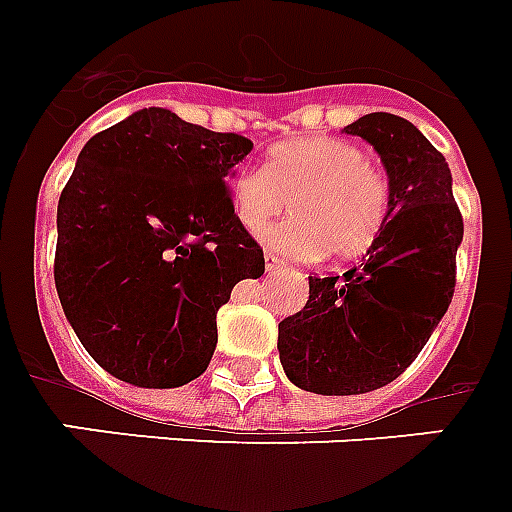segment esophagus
<instances>
[{
    "label": "esophagus",
    "instance_id": "obj_1",
    "mask_svg": "<svg viewBox=\"0 0 512 512\" xmlns=\"http://www.w3.org/2000/svg\"><path fill=\"white\" fill-rule=\"evenodd\" d=\"M264 264H267V272H280V269H285V261L277 259L275 253H267V256H264Z\"/></svg>",
    "mask_w": 512,
    "mask_h": 512
}]
</instances>
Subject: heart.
<instances>
[{
    "label": "heart",
    "mask_w": 512,
    "mask_h": 512,
    "mask_svg": "<svg viewBox=\"0 0 512 512\" xmlns=\"http://www.w3.org/2000/svg\"><path fill=\"white\" fill-rule=\"evenodd\" d=\"M240 227L261 232L282 208L293 211L269 227L261 243L290 259H357L378 240L386 222V179L365 153L335 137L280 142L264 169H240L227 182Z\"/></svg>",
    "instance_id": "obj_1"
}]
</instances>
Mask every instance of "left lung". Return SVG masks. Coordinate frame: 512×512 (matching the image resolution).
<instances>
[{
    "mask_svg": "<svg viewBox=\"0 0 512 512\" xmlns=\"http://www.w3.org/2000/svg\"><path fill=\"white\" fill-rule=\"evenodd\" d=\"M380 155L386 222L362 264L309 277V301L280 322L277 349L293 386L322 396L367 394L415 362L455 293L463 216L452 171L420 129L394 113L343 126Z\"/></svg>",
    "mask_w": 512,
    "mask_h": 512,
    "instance_id": "8db88e82",
    "label": "left lung"
}]
</instances>
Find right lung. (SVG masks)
<instances>
[{"label": "right lung", "instance_id": "obj_1", "mask_svg": "<svg viewBox=\"0 0 512 512\" xmlns=\"http://www.w3.org/2000/svg\"><path fill=\"white\" fill-rule=\"evenodd\" d=\"M251 140L142 108L81 147L57 203L55 288L89 357L140 388L203 375L216 312L264 253L227 182Z\"/></svg>", "mask_w": 512, "mask_h": 512}]
</instances>
